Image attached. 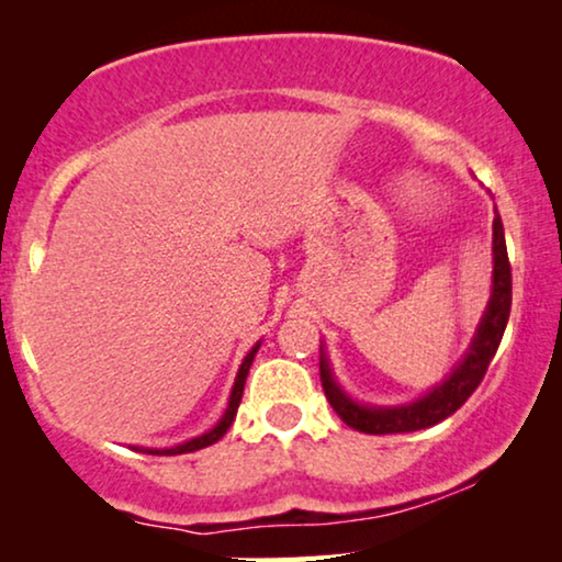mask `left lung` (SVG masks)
<instances>
[{
	"instance_id": "left-lung-1",
	"label": "left lung",
	"mask_w": 562,
	"mask_h": 562,
	"mask_svg": "<svg viewBox=\"0 0 562 562\" xmlns=\"http://www.w3.org/2000/svg\"><path fill=\"white\" fill-rule=\"evenodd\" d=\"M512 312V263L506 256L504 225L502 217L494 220V294H491L488 310L483 314L479 335L473 337L471 350L463 358L450 379L429 391L425 398L409 406H394V409H373V406H360L350 402L337 386L325 356H319V379L325 396L333 409L337 412L345 425L366 435H396V432H417V429L432 427L437 422L448 419L460 406L468 402V396L479 389L483 375L488 371V363L494 360L498 342H502L506 322Z\"/></svg>"
}]
</instances>
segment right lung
Here are the masks:
<instances>
[{"mask_svg":"<svg viewBox=\"0 0 562 562\" xmlns=\"http://www.w3.org/2000/svg\"><path fill=\"white\" fill-rule=\"evenodd\" d=\"M258 348H260V345H256V348H252V350L248 352V356H245L243 366H240V371H237V379H235V386H233V396H229L227 412H225V417H222V419L217 422V427L210 429V432H204L202 437H194V440H189V442L179 445V448H166V450H148L150 456H181V452H194V450H202V448H206V445L217 442L220 437L227 432L229 425H233V422H235L237 406H240V398H243V386H245V379H248V371H250V366H252V358H256Z\"/></svg>","mask_w":562,"mask_h":562,"instance_id":"add662e5","label":"right lung"}]
</instances>
